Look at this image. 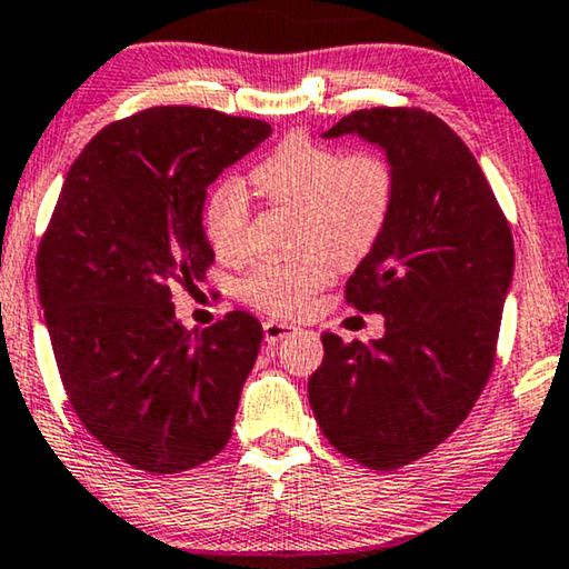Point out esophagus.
Wrapping results in <instances>:
<instances>
[{
    "label": "esophagus",
    "mask_w": 569,
    "mask_h": 569,
    "mask_svg": "<svg viewBox=\"0 0 569 569\" xmlns=\"http://www.w3.org/2000/svg\"><path fill=\"white\" fill-rule=\"evenodd\" d=\"M293 332H296L293 325L278 322V319H266V322H262V335H266V342H278Z\"/></svg>",
    "instance_id": "obj_1"
}]
</instances>
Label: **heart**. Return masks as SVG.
I'll return each instance as SVG.
<instances>
[{
	"instance_id": "obj_1",
	"label": "heart",
	"mask_w": 569,
	"mask_h": 569,
	"mask_svg": "<svg viewBox=\"0 0 569 569\" xmlns=\"http://www.w3.org/2000/svg\"><path fill=\"white\" fill-rule=\"evenodd\" d=\"M252 186L273 206L299 211V247L286 262H266L244 281V299L268 315L291 317L332 278L335 262L366 258L387 229L397 198L395 167L379 151L342 154L330 143L293 133L250 172ZM244 190L223 182L203 211V231L221 258L247 250Z\"/></svg>"
}]
</instances>
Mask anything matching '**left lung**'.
<instances>
[{
  "mask_svg": "<svg viewBox=\"0 0 569 569\" xmlns=\"http://www.w3.org/2000/svg\"><path fill=\"white\" fill-rule=\"evenodd\" d=\"M348 133L397 174L387 229L346 286L348 303L383 317V338L325 332L309 405L340 453L389 471L443 443L482 395L516 252L482 167L441 118L356 110L322 136Z\"/></svg>",
  "mask_w": 569,
  "mask_h": 569,
  "instance_id": "obj_1",
  "label": "left lung"
}]
</instances>
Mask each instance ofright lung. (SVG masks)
<instances>
[{"label": "right lung", "instance_id": "right-lung-1", "mask_svg": "<svg viewBox=\"0 0 569 569\" xmlns=\"http://www.w3.org/2000/svg\"><path fill=\"white\" fill-rule=\"evenodd\" d=\"M270 131L149 108L102 128L63 180L36 260L43 322L77 418L136 469L188 471L231 436L262 327L229 311L190 332L170 288L206 278V188Z\"/></svg>", "mask_w": 569, "mask_h": 569}]
</instances>
